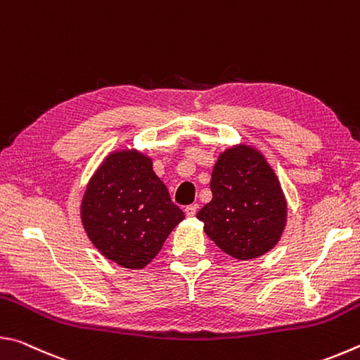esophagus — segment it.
I'll return each instance as SVG.
<instances>
[{"mask_svg":"<svg viewBox=\"0 0 360 360\" xmlns=\"http://www.w3.org/2000/svg\"><path fill=\"white\" fill-rule=\"evenodd\" d=\"M197 210H198L197 205H188V206H186L184 212H186L187 217H193L195 214H197Z\"/></svg>","mask_w":360,"mask_h":360,"instance_id":"esophagus-1","label":"esophagus"}]
</instances>
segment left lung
<instances>
[{"label": "left lung", "instance_id": "obj_1", "mask_svg": "<svg viewBox=\"0 0 360 360\" xmlns=\"http://www.w3.org/2000/svg\"><path fill=\"white\" fill-rule=\"evenodd\" d=\"M212 198L197 217L225 254L251 260L275 248L288 225V200L262 152L238 143L217 157L210 182Z\"/></svg>", "mask_w": 360, "mask_h": 360}]
</instances>
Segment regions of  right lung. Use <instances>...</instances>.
<instances>
[{"label": "right lung", "instance_id": "right-lung-1", "mask_svg": "<svg viewBox=\"0 0 360 360\" xmlns=\"http://www.w3.org/2000/svg\"><path fill=\"white\" fill-rule=\"evenodd\" d=\"M184 219L152 168V157L135 148L103 158L85 186L81 222L92 245L127 270H143Z\"/></svg>", "mask_w": 360, "mask_h": 360}]
</instances>
